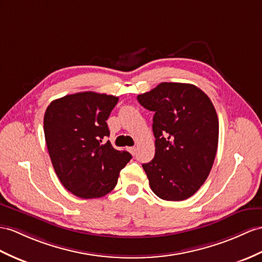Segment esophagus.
I'll use <instances>...</instances> for the list:
<instances>
[{"label": "esophagus", "mask_w": 262, "mask_h": 262, "mask_svg": "<svg viewBox=\"0 0 262 262\" xmlns=\"http://www.w3.org/2000/svg\"><path fill=\"white\" fill-rule=\"evenodd\" d=\"M127 151H129L131 155H136L137 148H136V146H130V148H127Z\"/></svg>", "instance_id": "esophagus-1"}]
</instances>
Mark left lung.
<instances>
[{
	"mask_svg": "<svg viewBox=\"0 0 262 262\" xmlns=\"http://www.w3.org/2000/svg\"><path fill=\"white\" fill-rule=\"evenodd\" d=\"M137 99L155 112L156 155L142 164L150 188L163 200H186L207 180L218 149L212 102L195 85L177 82H162Z\"/></svg>",
	"mask_w": 262,
	"mask_h": 262,
	"instance_id": "8db88e82",
	"label": "left lung"
}]
</instances>
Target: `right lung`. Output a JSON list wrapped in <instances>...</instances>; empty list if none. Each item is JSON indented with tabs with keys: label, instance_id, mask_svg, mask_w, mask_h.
Wrapping results in <instances>:
<instances>
[{
	"label": "right lung",
	"instance_id": "obj_1",
	"mask_svg": "<svg viewBox=\"0 0 262 262\" xmlns=\"http://www.w3.org/2000/svg\"><path fill=\"white\" fill-rule=\"evenodd\" d=\"M119 98L92 91L52 101L44 114V136L55 173L67 190L82 199L107 194L131 160L110 141L105 121Z\"/></svg>",
	"mask_w": 262,
	"mask_h": 262
}]
</instances>
